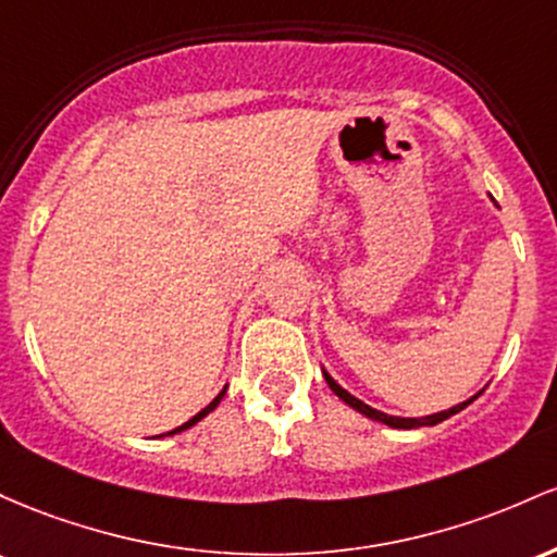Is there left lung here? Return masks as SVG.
Returning <instances> with one entry per match:
<instances>
[{"mask_svg":"<svg viewBox=\"0 0 557 557\" xmlns=\"http://www.w3.org/2000/svg\"><path fill=\"white\" fill-rule=\"evenodd\" d=\"M323 379H326V384L331 386V392H334L336 397L342 399V403H347L349 408L352 410H358V413H362L366 418H371V421H379V423H384V426H392V429H421V426H436V423H442V421H447L449 416H455V413H460V410L463 408H468V405L473 403V399H476L481 392H476V395L473 397H468V399H463V403H458V405H453V408H447V410H440V413H431V416H421V418H403V416H389V413H381V410H376V408H371V405H366L362 403V399H358L355 395H349V392L345 389V386H339L336 384L334 379H331V373L326 371V368H323Z\"/></svg>","mask_w":557,"mask_h":557,"instance_id":"8db88e82","label":"left lung"}]
</instances>
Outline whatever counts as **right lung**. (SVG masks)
<instances>
[{"label": "right lung", "instance_id": "right-lung-1", "mask_svg": "<svg viewBox=\"0 0 557 557\" xmlns=\"http://www.w3.org/2000/svg\"><path fill=\"white\" fill-rule=\"evenodd\" d=\"M226 389H228V386H223V389H221V392H218V397H215V399H212V403L208 405V408H202V410H199V413H197L195 418H191V421L181 423V426H178V429L168 431V434H160V436H173V434H181V431H186V429H191V426H195V423H199V421H202V418H205V416H208V413H212V410H215V408H218V405H221V399H223V397H226Z\"/></svg>", "mask_w": 557, "mask_h": 557}]
</instances>
